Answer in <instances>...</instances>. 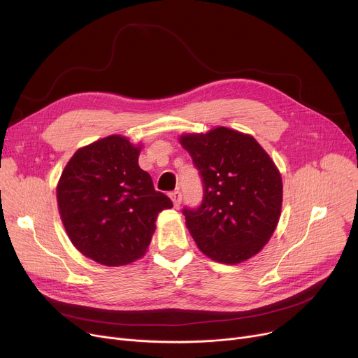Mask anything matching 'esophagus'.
<instances>
[{"label": "esophagus", "instance_id": "1", "mask_svg": "<svg viewBox=\"0 0 358 358\" xmlns=\"http://www.w3.org/2000/svg\"><path fill=\"white\" fill-rule=\"evenodd\" d=\"M171 199H172L175 208H179V206H180V202H182V194H180L179 191H175V192L171 194Z\"/></svg>", "mask_w": 358, "mask_h": 358}]
</instances>
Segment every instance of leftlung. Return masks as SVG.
Here are the masks:
<instances>
[{"mask_svg":"<svg viewBox=\"0 0 358 358\" xmlns=\"http://www.w3.org/2000/svg\"><path fill=\"white\" fill-rule=\"evenodd\" d=\"M203 179L198 209H183L198 248L214 262L243 263L263 250L278 227L282 175L250 134L215 127L179 137Z\"/></svg>","mask_w":358,"mask_h":358,"instance_id":"8db88e82","label":"left lung"}]
</instances>
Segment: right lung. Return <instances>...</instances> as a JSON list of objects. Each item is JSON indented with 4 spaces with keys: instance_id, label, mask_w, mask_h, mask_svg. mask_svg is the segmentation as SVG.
Returning a JSON list of instances; mask_svg holds the SVG:
<instances>
[{
    "instance_id": "right-lung-1",
    "label": "right lung",
    "mask_w": 358,
    "mask_h": 358,
    "mask_svg": "<svg viewBox=\"0 0 358 358\" xmlns=\"http://www.w3.org/2000/svg\"><path fill=\"white\" fill-rule=\"evenodd\" d=\"M143 144L113 134L83 145L56 186L59 215L72 244L103 266H127L150 245L156 220L173 206L138 166Z\"/></svg>"
}]
</instances>
